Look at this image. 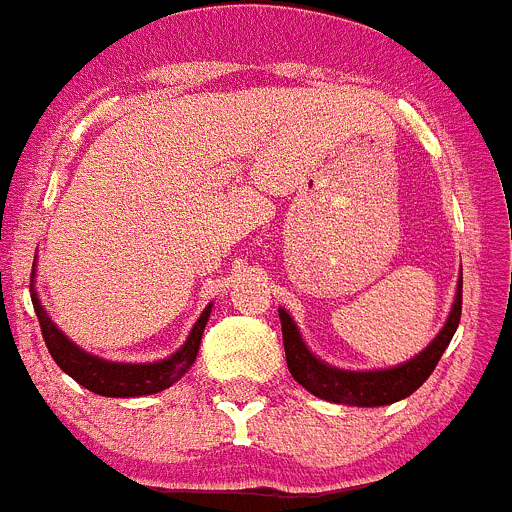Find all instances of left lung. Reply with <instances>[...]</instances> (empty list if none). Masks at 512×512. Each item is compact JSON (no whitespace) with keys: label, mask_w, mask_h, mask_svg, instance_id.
<instances>
[{"label":"left lung","mask_w":512,"mask_h":512,"mask_svg":"<svg viewBox=\"0 0 512 512\" xmlns=\"http://www.w3.org/2000/svg\"><path fill=\"white\" fill-rule=\"evenodd\" d=\"M280 323H283V343H285V361L300 386L310 391L318 399L333 401V404H348V407H384L399 399H407L409 394L419 389L434 366L439 364L444 348L450 346L462 315V280L457 283L455 303H452L447 323L437 333L432 343L417 356L394 366V369H374V371H346L328 366L326 361L310 353L300 336L298 326L288 315V310L280 308Z\"/></svg>","instance_id":"8db88e82"}]
</instances>
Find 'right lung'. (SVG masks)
<instances>
[{"label":"right lung","mask_w":512,"mask_h":512,"mask_svg":"<svg viewBox=\"0 0 512 512\" xmlns=\"http://www.w3.org/2000/svg\"><path fill=\"white\" fill-rule=\"evenodd\" d=\"M30 290L37 321H40L42 328V338H45L47 351L55 358V364L60 366L65 374L73 376L80 386L93 391V394L121 396V399H128V396L159 394V391L176 384V381L191 369V364L197 361L204 326H207L209 313H212V303H209L207 308L202 310V315H199V321L194 323V328H191L184 346L176 353H171L169 358H161V361H154V364H118V361H105V358H98L93 356V353L83 351L80 346H75V343L50 321V315H47V310L40 305V298H37V290L32 288V285Z\"/></svg>","instance_id":"1"}]
</instances>
